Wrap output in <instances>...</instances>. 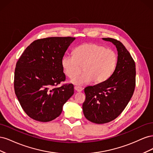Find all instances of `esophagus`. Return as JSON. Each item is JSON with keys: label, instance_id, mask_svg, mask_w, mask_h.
Here are the masks:
<instances>
[{"label": "esophagus", "instance_id": "esophagus-1", "mask_svg": "<svg viewBox=\"0 0 153 153\" xmlns=\"http://www.w3.org/2000/svg\"><path fill=\"white\" fill-rule=\"evenodd\" d=\"M74 89H75V90L76 91V92H82L83 91V89L82 87H78V86H75V87H74Z\"/></svg>", "mask_w": 153, "mask_h": 153}]
</instances>
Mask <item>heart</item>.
Instances as JSON below:
<instances>
[{
	"mask_svg": "<svg viewBox=\"0 0 153 153\" xmlns=\"http://www.w3.org/2000/svg\"><path fill=\"white\" fill-rule=\"evenodd\" d=\"M117 61L115 51L98 44L87 43L74 49L73 55H64L61 66L64 74L71 78L75 77L82 67L84 71L72 80L75 84L81 85L92 80L96 84L107 80L116 68Z\"/></svg>",
	"mask_w": 153,
	"mask_h": 153,
	"instance_id": "obj_1",
	"label": "heart"
}]
</instances>
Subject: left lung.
I'll list each match as a JSON object with an SVG mask.
<instances>
[{
    "instance_id": "obj_1",
    "label": "left lung",
    "mask_w": 153,
    "mask_h": 153,
    "mask_svg": "<svg viewBox=\"0 0 153 153\" xmlns=\"http://www.w3.org/2000/svg\"><path fill=\"white\" fill-rule=\"evenodd\" d=\"M116 47L118 61L114 73L100 84L85 88L83 112L92 123L104 124L113 121L122 113L133 94L135 87V63L119 41L103 38Z\"/></svg>"
}]
</instances>
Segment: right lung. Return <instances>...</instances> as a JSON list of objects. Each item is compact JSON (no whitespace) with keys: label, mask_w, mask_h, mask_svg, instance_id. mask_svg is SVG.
<instances>
[{"label":"right lung","mask_w":153,"mask_h":153,"mask_svg":"<svg viewBox=\"0 0 153 153\" xmlns=\"http://www.w3.org/2000/svg\"><path fill=\"white\" fill-rule=\"evenodd\" d=\"M72 37L37 39L27 47L16 64L14 87L24 112L36 121L48 122L61 115L74 94L71 84L55 87L66 79L61 59Z\"/></svg>","instance_id":"obj_1"}]
</instances>
